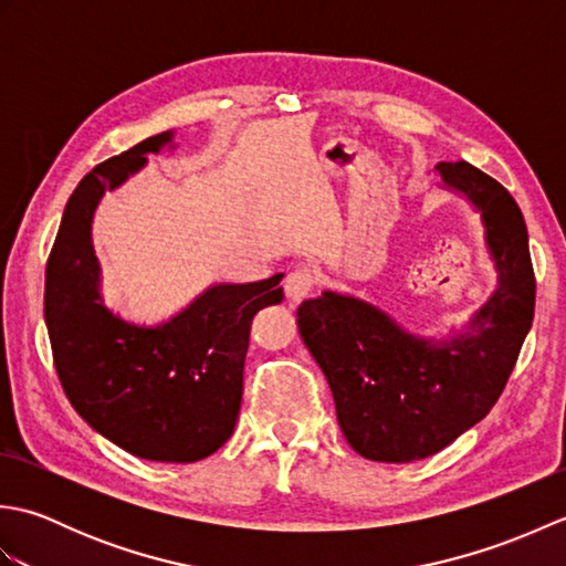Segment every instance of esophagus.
I'll list each match as a JSON object with an SVG mask.
<instances>
[{
    "instance_id": "obj_1",
    "label": "esophagus",
    "mask_w": 566,
    "mask_h": 566,
    "mask_svg": "<svg viewBox=\"0 0 566 566\" xmlns=\"http://www.w3.org/2000/svg\"><path fill=\"white\" fill-rule=\"evenodd\" d=\"M314 284H316V280L308 270H294L284 276V294L292 304H298V302H304L311 292H314Z\"/></svg>"
}]
</instances>
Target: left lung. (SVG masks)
Instances as JSON below:
<instances>
[{"mask_svg": "<svg viewBox=\"0 0 566 566\" xmlns=\"http://www.w3.org/2000/svg\"><path fill=\"white\" fill-rule=\"evenodd\" d=\"M442 185L482 213L499 284L462 333L418 338L363 298L323 292L296 311L302 340L333 391L350 448L413 462L479 423L506 387L535 314L527 228L509 189L474 165L440 163Z\"/></svg>", "mask_w": 566, "mask_h": 566, "instance_id": "obj_1", "label": "left lung"}]
</instances>
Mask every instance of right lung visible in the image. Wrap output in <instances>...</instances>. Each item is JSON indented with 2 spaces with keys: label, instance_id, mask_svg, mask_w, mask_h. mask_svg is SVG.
Wrapping results in <instances>:
<instances>
[{
  "label": "right lung",
  "instance_id": "right-lung-1",
  "mask_svg": "<svg viewBox=\"0 0 566 566\" xmlns=\"http://www.w3.org/2000/svg\"><path fill=\"white\" fill-rule=\"evenodd\" d=\"M165 146L172 130L104 160L72 191L45 264V326L65 396L99 436L143 460L197 462L233 436L250 323L282 302L284 274L213 284L153 328L104 306L94 209Z\"/></svg>",
  "mask_w": 566,
  "mask_h": 566
}]
</instances>
